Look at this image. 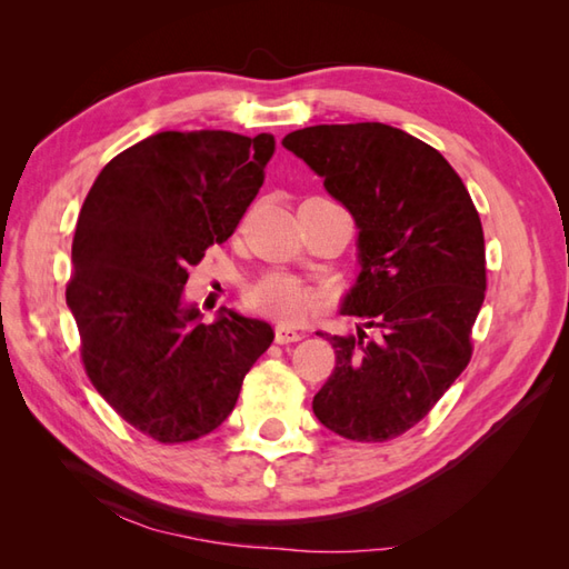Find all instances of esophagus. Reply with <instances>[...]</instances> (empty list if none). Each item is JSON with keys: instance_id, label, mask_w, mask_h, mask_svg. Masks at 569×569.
<instances>
[{"instance_id": "34e87169", "label": "esophagus", "mask_w": 569, "mask_h": 569, "mask_svg": "<svg viewBox=\"0 0 569 569\" xmlns=\"http://www.w3.org/2000/svg\"><path fill=\"white\" fill-rule=\"evenodd\" d=\"M303 332H298V330H293V328H286V325H278L276 328V342L278 345H291V342H298V340H303Z\"/></svg>"}]
</instances>
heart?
<instances>
[{"label":"heart","instance_id":"obj_1","mask_svg":"<svg viewBox=\"0 0 569 569\" xmlns=\"http://www.w3.org/2000/svg\"><path fill=\"white\" fill-rule=\"evenodd\" d=\"M247 306L281 322H298L318 306V293L293 276L269 273L247 288Z\"/></svg>","mask_w":569,"mask_h":569}]
</instances>
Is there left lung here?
Listing matches in <instances>:
<instances>
[{
    "label": "left lung",
    "instance_id": "obj_1",
    "mask_svg": "<svg viewBox=\"0 0 569 569\" xmlns=\"http://www.w3.org/2000/svg\"><path fill=\"white\" fill-rule=\"evenodd\" d=\"M283 147L352 212L361 271L342 312L377 330L318 332L335 349V369L312 410L347 440H393L471 359L487 291L479 212L445 156L396 127L318 124L291 131Z\"/></svg>",
    "mask_w": 569,
    "mask_h": 569
}]
</instances>
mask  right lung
I'll return each instance as SVG.
<instances>
[{
	"instance_id": "obj_1",
	"label": "right lung",
	"mask_w": 569,
	"mask_h": 569,
	"mask_svg": "<svg viewBox=\"0 0 569 569\" xmlns=\"http://www.w3.org/2000/svg\"><path fill=\"white\" fill-rule=\"evenodd\" d=\"M271 134L159 131L107 163L82 202L66 300L98 393L156 442L220 428L269 322L183 306L188 266L237 229L263 183Z\"/></svg>"
}]
</instances>
